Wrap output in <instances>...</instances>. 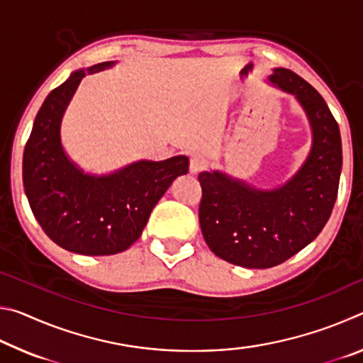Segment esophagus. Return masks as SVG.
<instances>
[{"instance_id": "34e87169", "label": "esophagus", "mask_w": 363, "mask_h": 363, "mask_svg": "<svg viewBox=\"0 0 363 363\" xmlns=\"http://www.w3.org/2000/svg\"><path fill=\"white\" fill-rule=\"evenodd\" d=\"M206 167H208V160H206V157L201 155V153H195V155L190 157V164H189L190 173L196 174V173H200V171L206 169Z\"/></svg>"}]
</instances>
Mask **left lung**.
Here are the masks:
<instances>
[{
	"instance_id": "8db88e82",
	"label": "left lung",
	"mask_w": 363,
	"mask_h": 363,
	"mask_svg": "<svg viewBox=\"0 0 363 363\" xmlns=\"http://www.w3.org/2000/svg\"><path fill=\"white\" fill-rule=\"evenodd\" d=\"M269 79L296 96L311 121L314 143L303 168L275 190H257L219 171L199 176L206 245L220 259L251 269L285 262L322 232L333 211L342 164L340 128L323 97L288 69H275Z\"/></svg>"
}]
</instances>
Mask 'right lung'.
<instances>
[{
	"mask_svg": "<svg viewBox=\"0 0 363 363\" xmlns=\"http://www.w3.org/2000/svg\"><path fill=\"white\" fill-rule=\"evenodd\" d=\"M93 65L73 72L52 89L36 115L23 150L22 176L30 208L41 229L59 247L86 256L125 251L138 240L157 201L177 176L189 171L187 157L133 163L108 176L78 169L60 144V120L88 73L112 67Z\"/></svg>",
	"mask_w": 363,
	"mask_h": 363,
	"instance_id": "obj_1",
	"label": "right lung"
}]
</instances>
